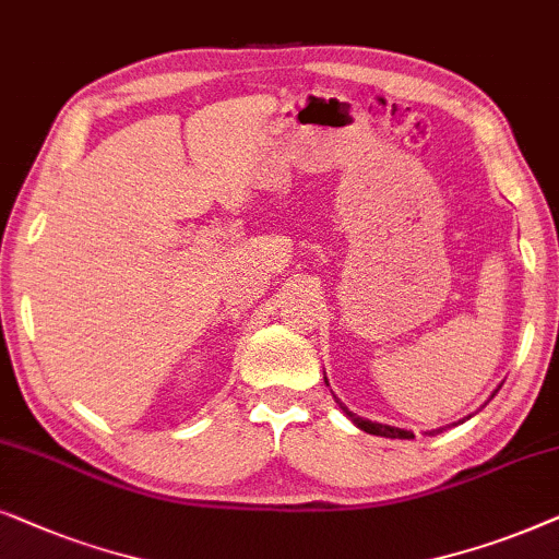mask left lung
Instances as JSON below:
<instances>
[{
    "mask_svg": "<svg viewBox=\"0 0 559 559\" xmlns=\"http://www.w3.org/2000/svg\"><path fill=\"white\" fill-rule=\"evenodd\" d=\"M324 383H326V376H324ZM326 385H330V383H326ZM496 391H498V389H496ZM496 391H493V393H496ZM337 404H340V401H337ZM340 408H342V412H345L347 419L353 421L357 429L368 431V435H376V437H389V440H414V431H408V429H401V427H391V424H378V421L362 419V416H357V414L349 412V408H347L345 404H340ZM465 419H471V416H465ZM448 427H457V424H448ZM448 427H440V429H429L427 435H437V431H442V429H448Z\"/></svg>",
    "mask_w": 559,
    "mask_h": 559,
    "instance_id": "obj_1",
    "label": "left lung"
}]
</instances>
